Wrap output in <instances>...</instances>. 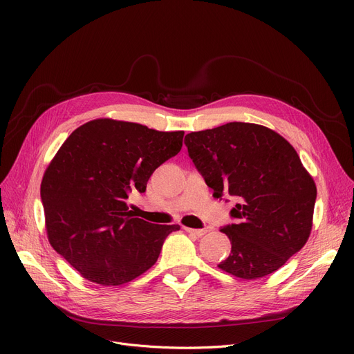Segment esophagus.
<instances>
[{
	"mask_svg": "<svg viewBox=\"0 0 354 354\" xmlns=\"http://www.w3.org/2000/svg\"><path fill=\"white\" fill-rule=\"evenodd\" d=\"M183 230L187 231L188 234H192V235H195V236H202V235H205V230H195V228H188V227H183Z\"/></svg>",
	"mask_w": 354,
	"mask_h": 354,
	"instance_id": "esophagus-1",
	"label": "esophagus"
}]
</instances>
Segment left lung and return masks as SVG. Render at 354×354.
I'll return each instance as SVG.
<instances>
[{"label":"left lung","instance_id":"1","mask_svg":"<svg viewBox=\"0 0 354 354\" xmlns=\"http://www.w3.org/2000/svg\"><path fill=\"white\" fill-rule=\"evenodd\" d=\"M185 145L214 196H236V224L221 230L231 254L218 267L243 280L266 277L299 252L313 228L317 188L295 149L274 130L231 122L191 132Z\"/></svg>","mask_w":354,"mask_h":354}]
</instances>
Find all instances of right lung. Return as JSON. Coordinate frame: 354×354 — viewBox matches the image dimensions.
<instances>
[{
	"instance_id": "obj_1",
	"label": "right lung",
	"mask_w": 354,
	"mask_h": 354,
	"mask_svg": "<svg viewBox=\"0 0 354 354\" xmlns=\"http://www.w3.org/2000/svg\"><path fill=\"white\" fill-rule=\"evenodd\" d=\"M182 139V130L96 119L74 130L51 159L40 189L47 238L86 280L122 286L158 261L165 238L179 225L135 218L126 199L133 188L146 191Z\"/></svg>"
}]
</instances>
